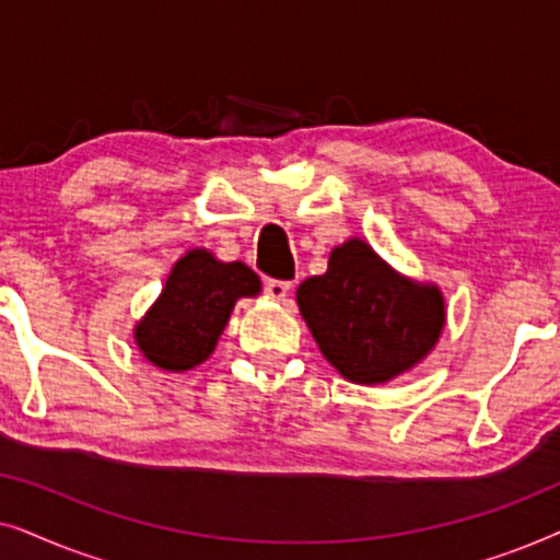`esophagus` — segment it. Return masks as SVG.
Instances as JSON below:
<instances>
[{
    "label": "esophagus",
    "instance_id": "1",
    "mask_svg": "<svg viewBox=\"0 0 560 560\" xmlns=\"http://www.w3.org/2000/svg\"><path fill=\"white\" fill-rule=\"evenodd\" d=\"M265 293L275 298V301H285L290 293V282L285 280H265Z\"/></svg>",
    "mask_w": 560,
    "mask_h": 560
}]
</instances>
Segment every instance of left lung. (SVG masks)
Listing matches in <instances>:
<instances>
[{
    "label": "left lung",
    "mask_w": 560,
    "mask_h": 560,
    "mask_svg": "<svg viewBox=\"0 0 560 560\" xmlns=\"http://www.w3.org/2000/svg\"><path fill=\"white\" fill-rule=\"evenodd\" d=\"M295 298L320 354L357 385L412 370L446 324L441 290L402 278L362 240L336 247L328 270L303 280Z\"/></svg>",
    "instance_id": "obj_1"
}]
</instances>
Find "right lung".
I'll return each mask as SVG.
<instances>
[{
	"label": "right lung",
	"mask_w": 560,
	"mask_h": 560,
	"mask_svg": "<svg viewBox=\"0 0 560 560\" xmlns=\"http://www.w3.org/2000/svg\"><path fill=\"white\" fill-rule=\"evenodd\" d=\"M244 262H219L209 249H190L173 265L163 293L135 326L142 357L160 370H194L217 349L234 303L259 293Z\"/></svg>",
	"instance_id": "1"
}]
</instances>
